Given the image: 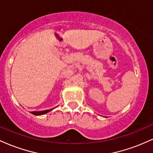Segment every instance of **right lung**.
Masks as SVG:
<instances>
[{"mask_svg":"<svg viewBox=\"0 0 153 153\" xmlns=\"http://www.w3.org/2000/svg\"><path fill=\"white\" fill-rule=\"evenodd\" d=\"M52 109H48V110H45V111H31V114H32L34 115H36V116H39V115H42V114H45L47 113V112L50 111Z\"/></svg>","mask_w":153,"mask_h":153,"instance_id":"add662e5","label":"right lung"}]
</instances>
